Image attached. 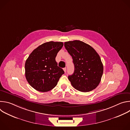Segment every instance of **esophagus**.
<instances>
[{"label": "esophagus", "mask_w": 130, "mask_h": 130, "mask_svg": "<svg viewBox=\"0 0 130 130\" xmlns=\"http://www.w3.org/2000/svg\"><path fill=\"white\" fill-rule=\"evenodd\" d=\"M63 70H64V72H66V67H65V68H63Z\"/></svg>", "instance_id": "obj_1"}]
</instances>
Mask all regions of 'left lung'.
<instances>
[{"mask_svg":"<svg viewBox=\"0 0 130 130\" xmlns=\"http://www.w3.org/2000/svg\"><path fill=\"white\" fill-rule=\"evenodd\" d=\"M64 46L72 57L75 70L68 79L72 86L82 92H88L99 84L103 66L100 57L90 45L78 40L64 43Z\"/></svg>","mask_w":130,"mask_h":130,"instance_id":"8db88e82","label":"left lung"}]
</instances>
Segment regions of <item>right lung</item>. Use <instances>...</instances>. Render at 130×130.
Masks as SVG:
<instances>
[{"mask_svg":"<svg viewBox=\"0 0 130 130\" xmlns=\"http://www.w3.org/2000/svg\"><path fill=\"white\" fill-rule=\"evenodd\" d=\"M62 42L45 43L35 49L25 63V76L29 84L36 90L48 91L58 84L64 73L55 61Z\"/></svg>","mask_w":130,"mask_h":130,"instance_id":"add662e5","label":"right lung"}]
</instances>
